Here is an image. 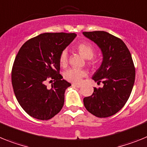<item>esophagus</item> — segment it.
I'll list each match as a JSON object with an SVG mask.
<instances>
[{"label": "esophagus", "mask_w": 147, "mask_h": 147, "mask_svg": "<svg viewBox=\"0 0 147 147\" xmlns=\"http://www.w3.org/2000/svg\"><path fill=\"white\" fill-rule=\"evenodd\" d=\"M72 86H76V87H78V88H80L81 86V84H72Z\"/></svg>", "instance_id": "obj_1"}]
</instances>
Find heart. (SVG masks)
Masks as SVG:
<instances>
[{"label": "heart", "instance_id": "obj_1", "mask_svg": "<svg viewBox=\"0 0 147 147\" xmlns=\"http://www.w3.org/2000/svg\"><path fill=\"white\" fill-rule=\"evenodd\" d=\"M77 49L79 53L86 59H91L95 55V49H94L92 46L90 45L89 43H80L78 45ZM67 61H68V52H67L66 49H64L60 54V64L62 66H66ZM86 75V72L84 70L76 68H70L65 71L64 74H63V77L66 81H70V82L78 83L81 81L82 78L85 77Z\"/></svg>", "mask_w": 147, "mask_h": 147}]
</instances>
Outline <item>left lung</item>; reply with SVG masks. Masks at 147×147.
<instances>
[{
  "label": "left lung",
  "instance_id": "left-lung-1",
  "mask_svg": "<svg viewBox=\"0 0 147 147\" xmlns=\"http://www.w3.org/2000/svg\"><path fill=\"white\" fill-rule=\"evenodd\" d=\"M101 50L103 61L92 79L103 87L94 88L91 96L84 98V107L98 118H107L121 110L133 88L135 69L129 50L120 38L104 31L84 32Z\"/></svg>",
  "mask_w": 147,
  "mask_h": 147
}]
</instances>
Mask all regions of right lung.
Wrapping results in <instances>:
<instances>
[{
  "instance_id": "right-lung-1",
  "label": "right lung",
  "mask_w": 147,
  "mask_h": 147,
  "mask_svg": "<svg viewBox=\"0 0 147 147\" xmlns=\"http://www.w3.org/2000/svg\"><path fill=\"white\" fill-rule=\"evenodd\" d=\"M75 33H43L28 40L18 52L12 69L14 93L20 107L32 118L49 120L61 110L71 84L60 72L59 56ZM52 82L50 89L45 84Z\"/></svg>"
}]
</instances>
